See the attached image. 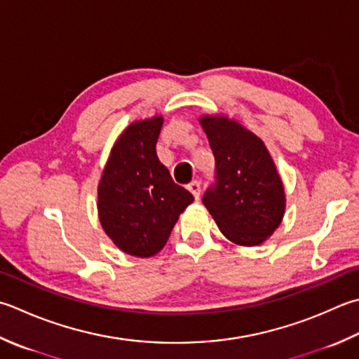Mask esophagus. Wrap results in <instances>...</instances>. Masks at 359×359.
Segmentation results:
<instances>
[{
  "mask_svg": "<svg viewBox=\"0 0 359 359\" xmlns=\"http://www.w3.org/2000/svg\"><path fill=\"white\" fill-rule=\"evenodd\" d=\"M189 189V193L194 196V199L198 201L201 198V182L199 180H193L191 184H188L187 187Z\"/></svg>",
  "mask_w": 359,
  "mask_h": 359,
  "instance_id": "1",
  "label": "esophagus"
}]
</instances>
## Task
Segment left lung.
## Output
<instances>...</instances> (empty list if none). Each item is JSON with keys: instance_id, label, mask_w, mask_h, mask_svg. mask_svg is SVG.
Wrapping results in <instances>:
<instances>
[{"instance_id": "8db88e82", "label": "left lung", "mask_w": 359, "mask_h": 359, "mask_svg": "<svg viewBox=\"0 0 359 359\" xmlns=\"http://www.w3.org/2000/svg\"><path fill=\"white\" fill-rule=\"evenodd\" d=\"M212 147L215 184L202 202L222 235L238 245H258L283 219V182L262 138L224 115L199 118Z\"/></svg>"}]
</instances>
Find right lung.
Returning a JSON list of instances; mask_svg holds the SVG:
<instances>
[{
    "label": "right lung",
    "mask_w": 359,
    "mask_h": 359,
    "mask_svg": "<svg viewBox=\"0 0 359 359\" xmlns=\"http://www.w3.org/2000/svg\"><path fill=\"white\" fill-rule=\"evenodd\" d=\"M163 116L135 121L118 137L97 185L100 222L118 249L149 258L165 248L180 213L194 201L160 163Z\"/></svg>",
    "instance_id": "add662e5"
}]
</instances>
